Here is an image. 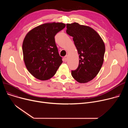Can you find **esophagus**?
Instances as JSON below:
<instances>
[{
  "label": "esophagus",
  "instance_id": "34e87169",
  "mask_svg": "<svg viewBox=\"0 0 128 128\" xmlns=\"http://www.w3.org/2000/svg\"><path fill=\"white\" fill-rule=\"evenodd\" d=\"M64 60H65V61H67V60H68V55L65 56H64Z\"/></svg>",
  "mask_w": 128,
  "mask_h": 128
}]
</instances>
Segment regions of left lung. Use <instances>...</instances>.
Listing matches in <instances>:
<instances>
[{
	"mask_svg": "<svg viewBox=\"0 0 128 128\" xmlns=\"http://www.w3.org/2000/svg\"><path fill=\"white\" fill-rule=\"evenodd\" d=\"M66 33L72 39L78 50L79 61L72 75L80 83L88 82L100 72L104 61V43L98 33L89 26L77 23L66 24Z\"/></svg>",
	"mask_w": 128,
	"mask_h": 128,
	"instance_id": "8db88e82",
	"label": "left lung"
}]
</instances>
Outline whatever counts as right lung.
Returning <instances> with one entry per match:
<instances>
[{
  "label": "right lung",
  "mask_w": 128,
  "mask_h": 128,
  "mask_svg": "<svg viewBox=\"0 0 128 128\" xmlns=\"http://www.w3.org/2000/svg\"><path fill=\"white\" fill-rule=\"evenodd\" d=\"M65 26L62 23H45L26 35L22 45L24 63L28 72L37 79H50L62 63L54 37Z\"/></svg>",
  "instance_id": "1"
}]
</instances>
